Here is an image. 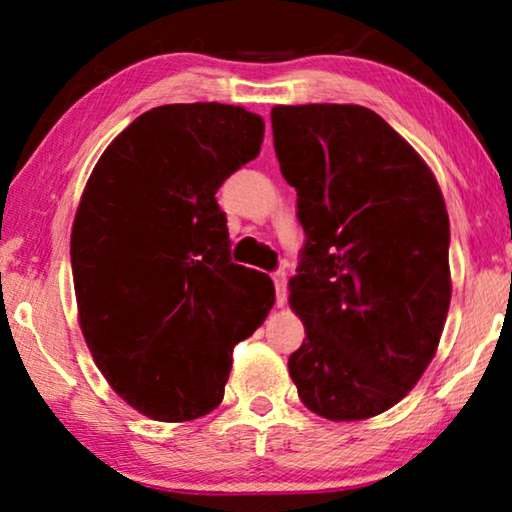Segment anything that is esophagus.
<instances>
[{"label":"esophagus","instance_id":"obj_1","mask_svg":"<svg viewBox=\"0 0 512 512\" xmlns=\"http://www.w3.org/2000/svg\"><path fill=\"white\" fill-rule=\"evenodd\" d=\"M272 279H275L277 307H284V303H286V272L284 270H277L275 275H272Z\"/></svg>","mask_w":512,"mask_h":512}]
</instances>
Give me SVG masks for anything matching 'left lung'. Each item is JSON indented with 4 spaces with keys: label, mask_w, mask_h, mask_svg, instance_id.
Instances as JSON below:
<instances>
[{
    "label": "left lung",
    "mask_w": 512,
    "mask_h": 512,
    "mask_svg": "<svg viewBox=\"0 0 512 512\" xmlns=\"http://www.w3.org/2000/svg\"><path fill=\"white\" fill-rule=\"evenodd\" d=\"M298 193L303 261L289 305L305 340L289 359L300 401L331 422L394 408L436 356L450 310V219L422 156L359 104L270 111Z\"/></svg>",
    "instance_id": "8db88e82"
}]
</instances>
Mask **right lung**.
<instances>
[{"label":"right lung","instance_id":"add662e5","mask_svg":"<svg viewBox=\"0 0 512 512\" xmlns=\"http://www.w3.org/2000/svg\"><path fill=\"white\" fill-rule=\"evenodd\" d=\"M263 118L219 102L137 116L97 160L72 226L79 324L125 403L191 422L223 401L233 349L268 317V275L230 263L216 191L254 160Z\"/></svg>","mask_w":512,"mask_h":512}]
</instances>
